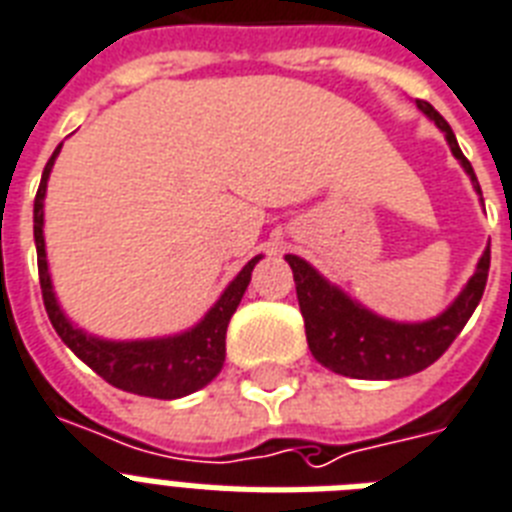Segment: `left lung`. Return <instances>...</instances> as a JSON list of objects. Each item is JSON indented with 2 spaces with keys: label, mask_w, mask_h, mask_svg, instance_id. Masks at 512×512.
Instances as JSON below:
<instances>
[{
  "label": "left lung",
  "mask_w": 512,
  "mask_h": 512,
  "mask_svg": "<svg viewBox=\"0 0 512 512\" xmlns=\"http://www.w3.org/2000/svg\"><path fill=\"white\" fill-rule=\"evenodd\" d=\"M418 108L444 132L449 150L470 177L473 190L481 195L473 166L457 145L452 126L433 110L431 102L418 100ZM489 259L492 256L486 245L470 280L444 312L423 322H396L359 304L357 298L320 275L301 256H285L296 280L298 306L304 314L312 357L327 370L359 380H396L431 367L460 335L470 314L476 312L489 277Z\"/></svg>",
  "instance_id": "1"
}]
</instances>
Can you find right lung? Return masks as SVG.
Instances as JSON below:
<instances>
[{
    "label": "right lung",
    "instance_id": "obj_1",
    "mask_svg": "<svg viewBox=\"0 0 512 512\" xmlns=\"http://www.w3.org/2000/svg\"><path fill=\"white\" fill-rule=\"evenodd\" d=\"M60 147L44 166L42 185L34 200V243L36 259H39V282H42L44 306H47L49 322L63 338V343L84 362L92 367L110 386L129 391V394L153 396V399H179V396L195 394L222 372L224 365V341H227V325L232 314L240 306L253 267L264 256H253L235 280L222 290L216 304L208 309L192 327L174 335H158V338H134V341H113L100 335L87 333L84 327L63 312V306L55 296V285L49 275L47 243H44V198H47V182L55 166Z\"/></svg>",
    "mask_w": 512,
    "mask_h": 512
}]
</instances>
